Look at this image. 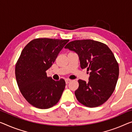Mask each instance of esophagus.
<instances>
[{
  "label": "esophagus",
  "mask_w": 132,
  "mask_h": 132,
  "mask_svg": "<svg viewBox=\"0 0 132 132\" xmlns=\"http://www.w3.org/2000/svg\"><path fill=\"white\" fill-rule=\"evenodd\" d=\"M71 81V80H70V79H65V82H66V84H68V83L69 82H70V81Z\"/></svg>",
  "instance_id": "1"
}]
</instances>
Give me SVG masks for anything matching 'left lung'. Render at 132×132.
Here are the masks:
<instances>
[{
	"label": "left lung",
	"mask_w": 132,
	"mask_h": 132,
	"mask_svg": "<svg viewBox=\"0 0 132 132\" xmlns=\"http://www.w3.org/2000/svg\"><path fill=\"white\" fill-rule=\"evenodd\" d=\"M65 48L76 52L81 68L90 71L88 82L78 80L77 100L88 107L102 105L113 94L119 77V64L112 51L105 44L92 39L73 40Z\"/></svg>",
	"instance_id": "obj_1"
}]
</instances>
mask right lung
I'll use <instances>...</instances> for the list:
<instances>
[{
	"label": "right lung",
	"instance_id": "obj_1",
	"mask_svg": "<svg viewBox=\"0 0 132 132\" xmlns=\"http://www.w3.org/2000/svg\"><path fill=\"white\" fill-rule=\"evenodd\" d=\"M69 39L36 38L26 45L18 60L15 76L22 96L32 106L46 109L55 106L63 93L64 79L55 81L46 70Z\"/></svg>",
	"mask_w": 132,
	"mask_h": 132
}]
</instances>
